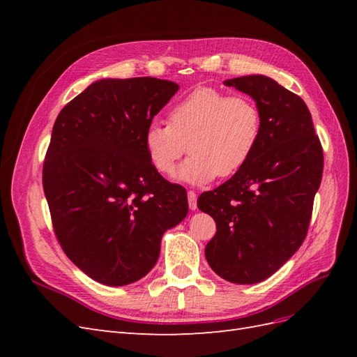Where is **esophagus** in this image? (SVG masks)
Returning <instances> with one entry per match:
<instances>
[{"instance_id":"esophagus-1","label":"esophagus","mask_w":357,"mask_h":357,"mask_svg":"<svg viewBox=\"0 0 357 357\" xmlns=\"http://www.w3.org/2000/svg\"><path fill=\"white\" fill-rule=\"evenodd\" d=\"M188 202H189V208L190 210H197V193L193 190L188 192Z\"/></svg>"}]
</instances>
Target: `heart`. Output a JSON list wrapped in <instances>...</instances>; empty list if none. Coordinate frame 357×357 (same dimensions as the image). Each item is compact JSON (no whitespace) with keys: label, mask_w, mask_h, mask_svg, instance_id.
Here are the masks:
<instances>
[{"label":"heart","mask_w":357,"mask_h":357,"mask_svg":"<svg viewBox=\"0 0 357 357\" xmlns=\"http://www.w3.org/2000/svg\"><path fill=\"white\" fill-rule=\"evenodd\" d=\"M262 135V114L245 95L199 88L172 105L168 123L153 122L144 132V147L153 167L164 176L178 160L192 156L178 177L208 183L215 176L232 177L255 155Z\"/></svg>","instance_id":"1"}]
</instances>
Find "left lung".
<instances>
[{"instance_id": "obj_1", "label": "left lung", "mask_w": 357, "mask_h": 357, "mask_svg": "<svg viewBox=\"0 0 357 357\" xmlns=\"http://www.w3.org/2000/svg\"><path fill=\"white\" fill-rule=\"evenodd\" d=\"M256 101L261 142L248 164L198 198L215 222L205 247L213 271L236 284L271 277L304 243L323 174V149L301 96L265 75L225 82Z\"/></svg>"}]
</instances>
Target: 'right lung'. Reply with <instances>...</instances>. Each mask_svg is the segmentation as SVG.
Listing matches in <instances>:
<instances>
[{
    "instance_id": "1",
    "label": "right lung",
    "mask_w": 357,
    "mask_h": 357,
    "mask_svg": "<svg viewBox=\"0 0 357 357\" xmlns=\"http://www.w3.org/2000/svg\"><path fill=\"white\" fill-rule=\"evenodd\" d=\"M178 91L155 77L104 79L56 117L43 165L53 231L95 282L125 286L158 262L164 232L186 218L185 188L162 177L144 132Z\"/></svg>"
}]
</instances>
